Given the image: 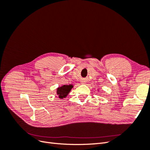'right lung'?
Wrapping results in <instances>:
<instances>
[{"label":"right lung","mask_w":150,"mask_h":150,"mask_svg":"<svg viewBox=\"0 0 150 150\" xmlns=\"http://www.w3.org/2000/svg\"><path fill=\"white\" fill-rule=\"evenodd\" d=\"M73 87L72 85H64L61 88H59L57 89V94L59 95V98H65L68 93H69L72 88Z\"/></svg>","instance_id":"add662e5"}]
</instances>
